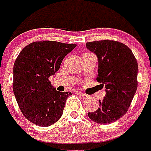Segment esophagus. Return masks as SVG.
<instances>
[{"label": "esophagus", "mask_w": 151, "mask_h": 151, "mask_svg": "<svg viewBox=\"0 0 151 151\" xmlns=\"http://www.w3.org/2000/svg\"><path fill=\"white\" fill-rule=\"evenodd\" d=\"M78 95H79L81 98H83V99H86L88 97V95H86V94L83 93H81V92L80 93H78Z\"/></svg>", "instance_id": "obj_1"}]
</instances>
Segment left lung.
I'll list each match as a JSON object with an SVG mask.
<instances>
[{
	"mask_svg": "<svg viewBox=\"0 0 151 151\" xmlns=\"http://www.w3.org/2000/svg\"><path fill=\"white\" fill-rule=\"evenodd\" d=\"M86 47L97 56L96 81L106 88L105 96L99 101L100 108L88 116L97 124L113 123L126 114L136 92V58L127 46L114 40L88 42Z\"/></svg>",
	"mask_w": 151,
	"mask_h": 151,
	"instance_id": "left-lung-1",
	"label": "left lung"
}]
</instances>
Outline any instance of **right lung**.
Instances as JSON below:
<instances>
[{
  "mask_svg": "<svg viewBox=\"0 0 151 151\" xmlns=\"http://www.w3.org/2000/svg\"><path fill=\"white\" fill-rule=\"evenodd\" d=\"M56 41H39L26 46L13 65V93L25 118L40 127L60 119L71 92H58L49 77L60 68L63 58L76 47Z\"/></svg>",
  "mask_w": 151,
  "mask_h": 151,
  "instance_id": "add662e5",
  "label": "right lung"
}]
</instances>
